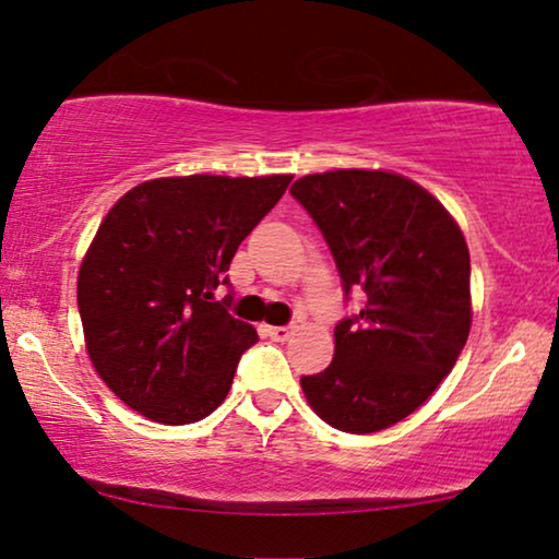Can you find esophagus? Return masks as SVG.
<instances>
[{
	"mask_svg": "<svg viewBox=\"0 0 559 559\" xmlns=\"http://www.w3.org/2000/svg\"><path fill=\"white\" fill-rule=\"evenodd\" d=\"M266 335H270L272 341H287L289 335H293V325H272V328H266Z\"/></svg>",
	"mask_w": 559,
	"mask_h": 559,
	"instance_id": "1",
	"label": "esophagus"
}]
</instances>
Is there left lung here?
Returning <instances> with one entry per match:
<instances>
[{
  "label": "left lung",
  "mask_w": 559,
  "mask_h": 559,
  "mask_svg": "<svg viewBox=\"0 0 559 559\" xmlns=\"http://www.w3.org/2000/svg\"><path fill=\"white\" fill-rule=\"evenodd\" d=\"M289 193L323 234L346 300L356 293L364 302L338 320L333 361L302 377V392L335 430H386L440 386L468 341L463 231L438 198L396 173L305 175Z\"/></svg>",
  "instance_id": "8db88e82"
}]
</instances>
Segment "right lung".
Here are the masks:
<instances>
[{"label":"right lung","mask_w":559,"mask_h":559,"mask_svg":"<svg viewBox=\"0 0 559 559\" xmlns=\"http://www.w3.org/2000/svg\"><path fill=\"white\" fill-rule=\"evenodd\" d=\"M293 175L159 178L121 195L79 272L91 364L140 415L163 425L209 417L259 335L228 312V264Z\"/></svg>","instance_id":"1"}]
</instances>
